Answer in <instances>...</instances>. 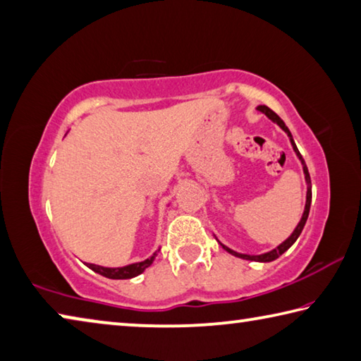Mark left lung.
<instances>
[{"instance_id": "obj_1", "label": "left lung", "mask_w": 361, "mask_h": 361, "mask_svg": "<svg viewBox=\"0 0 361 361\" xmlns=\"http://www.w3.org/2000/svg\"><path fill=\"white\" fill-rule=\"evenodd\" d=\"M257 110H259V111H262V114H264L265 116H267L269 120H271L274 123H276V125H279V126L283 129V131H285V133L288 134L289 142H291V145H293V150L296 152L298 158L300 159V163H302V169H304L305 182H307V198H305L304 214H302V217H300V221H299V224H298V227L294 228V232H293L291 235H289L288 238H286L285 241H283L281 245H279V246L275 247V250H271V251H269V252L259 254V256H250V254H241V252H236V251H233V250H230V247H227L226 245H222V243H221V246H222L224 250H226L227 252L232 254V256H235V257H241V259H246V261H256V262H271V261H275V259H279L283 252L288 251L289 247H291V246L294 245V241H296V240L299 238L300 232H302V228H304L305 222H307V217H309V211H310V203H312V182H310V174H309V169H307V164H305V161H304L302 155H300V153H299L296 144H294L293 135H291V133H289V129H288V126L285 125V121H283L281 118H280L279 115H276L274 110H270V109L267 107V105H259Z\"/></svg>"}]
</instances>
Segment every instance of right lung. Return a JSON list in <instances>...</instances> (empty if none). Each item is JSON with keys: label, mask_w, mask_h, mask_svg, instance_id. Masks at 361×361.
<instances>
[{"label": "right lung", "mask_w": 361, "mask_h": 361, "mask_svg": "<svg viewBox=\"0 0 361 361\" xmlns=\"http://www.w3.org/2000/svg\"><path fill=\"white\" fill-rule=\"evenodd\" d=\"M158 251L153 252L149 259H145V261L135 262V264H129V265H125V267H102V265H96V264H86V265L91 270L96 271V274L102 275V276H107V279H111V280H128V279H134V276L140 275L142 271H144L147 267H150V265L153 264V261H155Z\"/></svg>", "instance_id": "obj_1"}]
</instances>
